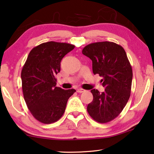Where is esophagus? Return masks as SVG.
Here are the masks:
<instances>
[{
  "label": "esophagus",
  "instance_id": "esophagus-1",
  "mask_svg": "<svg viewBox=\"0 0 154 154\" xmlns=\"http://www.w3.org/2000/svg\"><path fill=\"white\" fill-rule=\"evenodd\" d=\"M76 91H77V92H79V93H82V92H83L85 90L82 88H79V89H77Z\"/></svg>",
  "mask_w": 154,
  "mask_h": 154
}]
</instances>
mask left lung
Masks as SVG:
<instances>
[{"instance_id": "1", "label": "left lung", "mask_w": 154, "mask_h": 154, "mask_svg": "<svg viewBox=\"0 0 154 154\" xmlns=\"http://www.w3.org/2000/svg\"><path fill=\"white\" fill-rule=\"evenodd\" d=\"M82 54L92 61L94 74L101 76L105 91L93 90V100L87 110L96 122L104 124L112 121L123 110L131 96L132 67L126 51L119 44L99 42L88 44Z\"/></svg>"}]
</instances>
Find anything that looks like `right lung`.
Wrapping results in <instances>:
<instances>
[{
	"instance_id": "right-lung-1",
	"label": "right lung",
	"mask_w": 154,
	"mask_h": 154,
	"mask_svg": "<svg viewBox=\"0 0 154 154\" xmlns=\"http://www.w3.org/2000/svg\"><path fill=\"white\" fill-rule=\"evenodd\" d=\"M67 43L48 42L30 51L21 70L22 90L28 108L37 121L52 124L63 115L66 103L75 92L56 87L57 73L64 55L74 48Z\"/></svg>"
}]
</instances>
